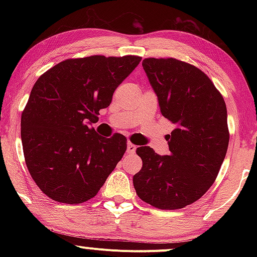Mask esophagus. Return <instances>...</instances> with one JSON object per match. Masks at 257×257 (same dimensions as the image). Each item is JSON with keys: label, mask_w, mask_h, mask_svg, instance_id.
<instances>
[{"label": "esophagus", "mask_w": 257, "mask_h": 257, "mask_svg": "<svg viewBox=\"0 0 257 257\" xmlns=\"http://www.w3.org/2000/svg\"><path fill=\"white\" fill-rule=\"evenodd\" d=\"M135 150H137V146H135L134 144H132V143L126 144V152H128L129 155H133V153H135Z\"/></svg>", "instance_id": "34e87169"}]
</instances>
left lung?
I'll return each instance as SVG.
<instances>
[{"instance_id":"left-lung-1","label":"left lung","mask_w":257,"mask_h":257,"mask_svg":"<svg viewBox=\"0 0 257 257\" xmlns=\"http://www.w3.org/2000/svg\"><path fill=\"white\" fill-rule=\"evenodd\" d=\"M157 94L161 113L175 124L168 135L170 153L150 146L137 155L143 168L133 178L139 198L162 210H175L198 200L214 184L229 141L223 96L193 65L174 58L143 60Z\"/></svg>"}]
</instances>
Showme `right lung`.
<instances>
[{"label":"right lung","instance_id":"obj_1","mask_svg":"<svg viewBox=\"0 0 257 257\" xmlns=\"http://www.w3.org/2000/svg\"><path fill=\"white\" fill-rule=\"evenodd\" d=\"M141 58L67 59L40 76L22 113L25 163L53 200L81 204L96 196L126 150L124 135L104 138L88 124L111 104Z\"/></svg>","mask_w":257,"mask_h":257}]
</instances>
